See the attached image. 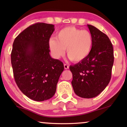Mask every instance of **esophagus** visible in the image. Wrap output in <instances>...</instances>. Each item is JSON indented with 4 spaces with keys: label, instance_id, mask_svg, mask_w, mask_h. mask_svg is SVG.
Segmentation results:
<instances>
[{
    "label": "esophagus",
    "instance_id": "obj_1",
    "mask_svg": "<svg viewBox=\"0 0 127 127\" xmlns=\"http://www.w3.org/2000/svg\"><path fill=\"white\" fill-rule=\"evenodd\" d=\"M64 68L65 69H69V66L66 65V64H64Z\"/></svg>",
    "mask_w": 127,
    "mask_h": 127
}]
</instances>
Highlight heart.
Returning a JSON list of instances; mask_svg holds the SVG:
<instances>
[{"instance_id": "1", "label": "heart", "mask_w": 127, "mask_h": 127, "mask_svg": "<svg viewBox=\"0 0 127 127\" xmlns=\"http://www.w3.org/2000/svg\"><path fill=\"white\" fill-rule=\"evenodd\" d=\"M93 43L91 32L70 26L59 31L56 38H50L48 46L55 58L63 56L66 48L69 58L74 62H80L86 60L91 53Z\"/></svg>"}]
</instances>
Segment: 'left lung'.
Segmentation results:
<instances>
[{
  "instance_id": "8db88e82",
  "label": "left lung",
  "mask_w": 127,
  "mask_h": 127,
  "mask_svg": "<svg viewBox=\"0 0 127 127\" xmlns=\"http://www.w3.org/2000/svg\"><path fill=\"white\" fill-rule=\"evenodd\" d=\"M87 26L94 40L91 53L86 60L70 66L69 69L76 94L81 98H92L103 91L110 82L114 54L108 36L94 26Z\"/></svg>"
}]
</instances>
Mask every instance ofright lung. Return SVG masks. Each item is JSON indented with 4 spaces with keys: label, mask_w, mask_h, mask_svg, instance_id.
<instances>
[{
    "label": "right lung",
    "mask_w": 127,
    "mask_h": 127,
    "mask_svg": "<svg viewBox=\"0 0 127 127\" xmlns=\"http://www.w3.org/2000/svg\"><path fill=\"white\" fill-rule=\"evenodd\" d=\"M54 25L38 22L15 38L11 62L15 83L24 95L36 101L49 99L55 94L64 69L62 62L52 58L48 41Z\"/></svg>",
    "instance_id": "add662e5"
}]
</instances>
